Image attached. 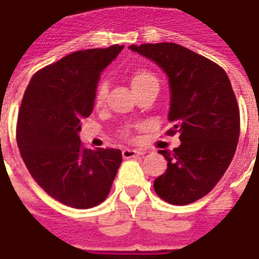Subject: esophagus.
I'll return each mask as SVG.
<instances>
[{"label":"esophagus","instance_id":"obj_1","mask_svg":"<svg viewBox=\"0 0 259 259\" xmlns=\"http://www.w3.org/2000/svg\"><path fill=\"white\" fill-rule=\"evenodd\" d=\"M121 155H123L124 159H130V158H135L143 155V152L139 151V150H134V148H124L121 151Z\"/></svg>","mask_w":259,"mask_h":259}]
</instances>
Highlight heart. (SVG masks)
<instances>
[{
  "label": "heart",
  "mask_w": 259,
  "mask_h": 259,
  "mask_svg": "<svg viewBox=\"0 0 259 259\" xmlns=\"http://www.w3.org/2000/svg\"><path fill=\"white\" fill-rule=\"evenodd\" d=\"M131 83H132V89H140V88H143V86L151 85V83H158L157 77L151 73V71H148V70H138L131 78ZM107 94H108V85L105 82H101V83H98L97 88H96V92H94V97H93V104L94 108H100L104 107V104H105V100H107ZM121 135L124 138H128L130 136V130L128 128H123L121 130Z\"/></svg>",
  "instance_id": "b5f03b06"
}]
</instances>
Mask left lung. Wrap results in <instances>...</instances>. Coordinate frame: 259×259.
I'll return each mask as SVG.
<instances>
[{"mask_svg":"<svg viewBox=\"0 0 259 259\" xmlns=\"http://www.w3.org/2000/svg\"><path fill=\"white\" fill-rule=\"evenodd\" d=\"M169 77L171 128L181 144L159 150L167 169L154 181L162 200L174 205L197 201L211 192L231 163L240 131L239 107L227 74L215 62L176 43L130 46Z\"/></svg>","mask_w":259,"mask_h":259,"instance_id":"8db88e82","label":"left lung"}]
</instances>
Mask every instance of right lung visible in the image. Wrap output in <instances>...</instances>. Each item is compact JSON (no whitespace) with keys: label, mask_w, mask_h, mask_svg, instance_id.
Returning <instances> with one entry per match:
<instances>
[{"label":"right lung","mask_w":259,"mask_h":259,"mask_svg":"<svg viewBox=\"0 0 259 259\" xmlns=\"http://www.w3.org/2000/svg\"><path fill=\"white\" fill-rule=\"evenodd\" d=\"M123 46L82 50L33 74L24 93L16 139L28 171L65 205L86 209L108 197L121 165L116 148L89 150L78 132L93 111L100 74Z\"/></svg>","instance_id":"obj_1"}]
</instances>
